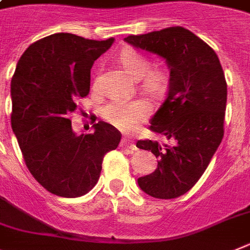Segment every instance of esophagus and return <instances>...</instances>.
<instances>
[{
    "label": "esophagus",
    "mask_w": 250,
    "mask_h": 250,
    "mask_svg": "<svg viewBox=\"0 0 250 250\" xmlns=\"http://www.w3.org/2000/svg\"><path fill=\"white\" fill-rule=\"evenodd\" d=\"M121 146L125 147V148H128V149H132V151H136V149H137V147H136V145H134L133 141L129 140L128 137L122 138V141H121Z\"/></svg>",
    "instance_id": "34e87169"
}]
</instances>
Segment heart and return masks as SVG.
Listing matches in <instances>:
<instances>
[{
    "mask_svg": "<svg viewBox=\"0 0 250 250\" xmlns=\"http://www.w3.org/2000/svg\"><path fill=\"white\" fill-rule=\"evenodd\" d=\"M119 60L123 68L134 79H141V86L143 92L151 97L158 98L166 92L168 85V73L164 68H151V62L146 55L133 49L125 50ZM97 86V80H95ZM152 107L146 99L137 98L131 101L114 99L105 104L101 114L104 121H107L114 127L129 131L140 122L145 121L151 114Z\"/></svg>",
    "mask_w": 250,
    "mask_h": 250,
    "instance_id": "1",
    "label": "heart"
}]
</instances>
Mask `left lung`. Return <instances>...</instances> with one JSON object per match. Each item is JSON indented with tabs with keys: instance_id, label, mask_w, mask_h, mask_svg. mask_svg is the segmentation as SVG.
<instances>
[{
	"instance_id": "8db88e82",
	"label": "left lung",
	"mask_w": 250,
	"mask_h": 250,
	"mask_svg": "<svg viewBox=\"0 0 250 250\" xmlns=\"http://www.w3.org/2000/svg\"><path fill=\"white\" fill-rule=\"evenodd\" d=\"M137 49L161 56L170 68L166 99L149 129L171 140L138 141V148L158 158L157 168L138 185L156 199H175L199 181L224 136L227 82L215 51L181 26L125 39Z\"/></svg>"
}]
</instances>
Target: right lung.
Segmentation results:
<instances>
[{"label":"right lung","instance_id":"1","mask_svg":"<svg viewBox=\"0 0 250 250\" xmlns=\"http://www.w3.org/2000/svg\"><path fill=\"white\" fill-rule=\"evenodd\" d=\"M114 39L89 40L68 32L46 36L21 55L11 80V125L35 180L62 197L83 196L98 182L107 152L121 132L103 121L75 134L70 114L90 89V69Z\"/></svg>","mask_w":250,"mask_h":250}]
</instances>
